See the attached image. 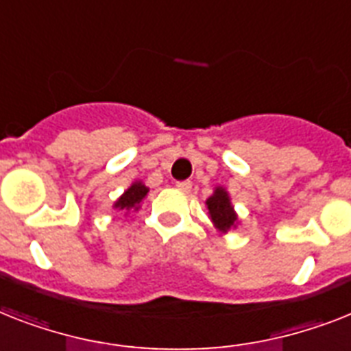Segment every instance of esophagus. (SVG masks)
I'll return each instance as SVG.
<instances>
[{"label": "esophagus", "mask_w": 351, "mask_h": 351, "mask_svg": "<svg viewBox=\"0 0 351 351\" xmlns=\"http://www.w3.org/2000/svg\"><path fill=\"white\" fill-rule=\"evenodd\" d=\"M176 187H178L180 191H184V193H187V191H191L193 184H191L189 180H182V182H176Z\"/></svg>", "instance_id": "34e87169"}]
</instances>
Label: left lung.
<instances>
[{"instance_id":"1","label":"left lung","mask_w":351,"mask_h":351,"mask_svg":"<svg viewBox=\"0 0 351 351\" xmlns=\"http://www.w3.org/2000/svg\"><path fill=\"white\" fill-rule=\"evenodd\" d=\"M207 207H209V215L213 223L220 230L230 229L236 221V213L232 209V205L229 202V196L221 187L215 191V195L207 200Z\"/></svg>"}]
</instances>
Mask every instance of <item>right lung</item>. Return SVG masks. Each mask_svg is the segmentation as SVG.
Returning <instances> with one entry per match:
<instances>
[{
    "mask_svg": "<svg viewBox=\"0 0 351 351\" xmlns=\"http://www.w3.org/2000/svg\"><path fill=\"white\" fill-rule=\"evenodd\" d=\"M147 195V187L144 184H141V182H135V184L131 185L130 189L124 193V195L117 200L115 207H119V209H131V207H135V205L141 204V200L144 198V196Z\"/></svg>",
    "mask_w": 351,
    "mask_h": 351,
    "instance_id": "add662e5",
    "label": "right lung"
}]
</instances>
